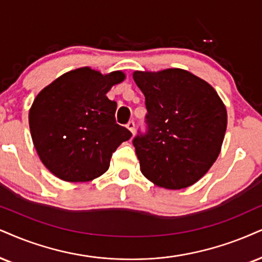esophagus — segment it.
<instances>
[{
	"label": "esophagus",
	"instance_id": "34e87169",
	"mask_svg": "<svg viewBox=\"0 0 262 262\" xmlns=\"http://www.w3.org/2000/svg\"><path fill=\"white\" fill-rule=\"evenodd\" d=\"M126 127H127L128 130H130V131L132 132V134H134V132H135V122L132 121V120L128 121L127 124H126Z\"/></svg>",
	"mask_w": 262,
	"mask_h": 262
}]
</instances>
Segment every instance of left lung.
I'll return each instance as SVG.
<instances>
[{"mask_svg": "<svg viewBox=\"0 0 262 262\" xmlns=\"http://www.w3.org/2000/svg\"><path fill=\"white\" fill-rule=\"evenodd\" d=\"M146 97V132L132 140L141 171L157 186L181 189L208 172L220 154L227 112L208 82L182 69L135 72Z\"/></svg>", "mask_w": 262, "mask_h": 262, "instance_id": "obj_1", "label": "left lung"}]
</instances>
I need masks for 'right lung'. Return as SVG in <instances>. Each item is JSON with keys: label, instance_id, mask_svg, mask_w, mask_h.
I'll use <instances>...</instances> for the list:
<instances>
[{"label": "right lung", "instance_id": "right-lung-1", "mask_svg": "<svg viewBox=\"0 0 262 262\" xmlns=\"http://www.w3.org/2000/svg\"><path fill=\"white\" fill-rule=\"evenodd\" d=\"M125 75H102L90 68L73 70L45 87L30 112L29 125L38 157L54 176L86 182L108 170L111 158L132 134L116 124V102L106 97Z\"/></svg>", "mask_w": 262, "mask_h": 262}]
</instances>
